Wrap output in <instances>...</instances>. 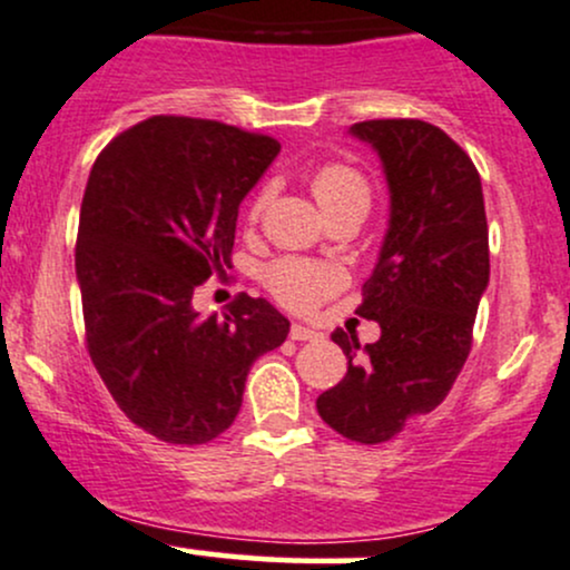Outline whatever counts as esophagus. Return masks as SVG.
<instances>
[{
  "mask_svg": "<svg viewBox=\"0 0 570 570\" xmlns=\"http://www.w3.org/2000/svg\"><path fill=\"white\" fill-rule=\"evenodd\" d=\"M321 332H315V328H309V326H302V323H293L291 326V340H296V342H315V340H321Z\"/></svg>",
  "mask_w": 570,
  "mask_h": 570,
  "instance_id": "1",
  "label": "esophagus"
}]
</instances>
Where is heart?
Masks as SVG:
<instances>
[{"label":"heart","instance_id":"1","mask_svg":"<svg viewBox=\"0 0 570 570\" xmlns=\"http://www.w3.org/2000/svg\"><path fill=\"white\" fill-rule=\"evenodd\" d=\"M312 195L326 217L347 209V206H370V185L364 176L351 165L328 163L315 170L309 181ZM263 193L249 206V217H258L263 209ZM266 285L279 302L293 309H312L326 296L340 291L345 285V274L336 266L302 258H283L274 261L266 268Z\"/></svg>","mask_w":570,"mask_h":570}]
</instances>
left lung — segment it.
<instances>
[{
  "label": "left lung",
  "mask_w": 570,
  "mask_h": 570,
  "mask_svg": "<svg viewBox=\"0 0 570 570\" xmlns=\"http://www.w3.org/2000/svg\"><path fill=\"white\" fill-rule=\"evenodd\" d=\"M351 136L377 151L389 181V230L356 309L377 321L381 340L361 347L336 328L347 375L317 396V413L342 438L375 445L432 413L462 372L489 285V230L479 170L440 127L372 119Z\"/></svg>",
  "instance_id": "1"
}]
</instances>
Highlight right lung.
<instances>
[{"mask_svg":"<svg viewBox=\"0 0 570 570\" xmlns=\"http://www.w3.org/2000/svg\"><path fill=\"white\" fill-rule=\"evenodd\" d=\"M279 144L189 116H151L100 151L78 219L76 274L87 347L121 413L174 445L234 424L253 361L291 323L247 293L225 317L195 287L230 268L238 206Z\"/></svg>","mask_w":570,"mask_h":570,"instance_id":"obj_1","label":"right lung"}]
</instances>
